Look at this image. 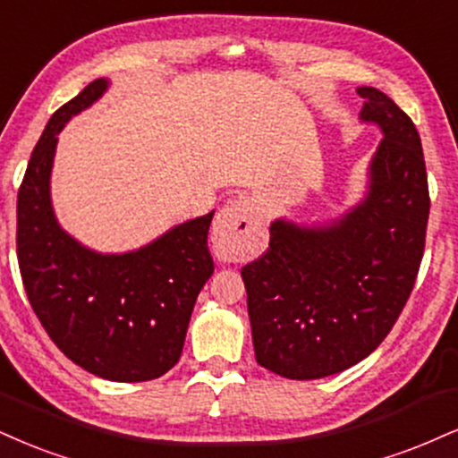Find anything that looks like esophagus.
<instances>
[{"label": "esophagus", "mask_w": 458, "mask_h": 458, "mask_svg": "<svg viewBox=\"0 0 458 458\" xmlns=\"http://www.w3.org/2000/svg\"><path fill=\"white\" fill-rule=\"evenodd\" d=\"M262 233L260 213L250 198L230 200L213 224V245L225 260H243L256 250Z\"/></svg>", "instance_id": "obj_1"}]
</instances>
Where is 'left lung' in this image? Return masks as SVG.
Instances as JSON below:
<instances>
[{"instance_id": "1", "label": "left lung", "mask_w": 458, "mask_h": 458, "mask_svg": "<svg viewBox=\"0 0 458 458\" xmlns=\"http://www.w3.org/2000/svg\"><path fill=\"white\" fill-rule=\"evenodd\" d=\"M356 91L360 121L382 131L365 196L328 222L277 217L268 250L241 268L258 365L288 379L335 376L371 354L422 260L431 202L420 136L386 93Z\"/></svg>"}]
</instances>
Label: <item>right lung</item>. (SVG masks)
Segmentation results:
<instances>
[{
  "mask_svg": "<svg viewBox=\"0 0 458 458\" xmlns=\"http://www.w3.org/2000/svg\"><path fill=\"white\" fill-rule=\"evenodd\" d=\"M110 87L96 79L48 119L16 200V253L38 319L72 362L110 382H147L179 362L191 311L213 275V213L123 253L89 250L59 225L51 200L57 136Z\"/></svg>",
  "mask_w": 458,
  "mask_h": 458,
  "instance_id": "add662e5",
  "label": "right lung"
}]
</instances>
